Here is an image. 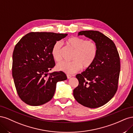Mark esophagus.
Returning a JSON list of instances; mask_svg holds the SVG:
<instances>
[{
  "mask_svg": "<svg viewBox=\"0 0 133 133\" xmlns=\"http://www.w3.org/2000/svg\"><path fill=\"white\" fill-rule=\"evenodd\" d=\"M66 76H67V78H68V79H70V78L71 77V75L67 74V75H66Z\"/></svg>",
  "mask_w": 133,
  "mask_h": 133,
  "instance_id": "esophagus-1",
  "label": "esophagus"
}]
</instances>
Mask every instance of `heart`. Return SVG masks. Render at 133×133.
<instances>
[{"mask_svg":"<svg viewBox=\"0 0 133 133\" xmlns=\"http://www.w3.org/2000/svg\"><path fill=\"white\" fill-rule=\"evenodd\" d=\"M66 44L74 50L71 62H62L58 63L57 70L68 74L76 73L82 69H87L93 63L97 55L98 49L95 43L92 40H85L83 38L73 37L67 39ZM62 43L56 42L51 49V55L56 62L62 59Z\"/></svg>","mask_w":133,"mask_h":133,"instance_id":"1","label":"heart"}]
</instances>
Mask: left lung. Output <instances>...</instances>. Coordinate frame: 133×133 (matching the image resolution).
Instances as JSON below:
<instances>
[{"mask_svg":"<svg viewBox=\"0 0 133 133\" xmlns=\"http://www.w3.org/2000/svg\"><path fill=\"white\" fill-rule=\"evenodd\" d=\"M78 35H84L93 41L98 52L91 65L76 75L79 85L74 89L73 95L82 105L96 108L110 100L117 90L119 55L114 43L98 31H81Z\"/></svg>","mask_w":133,"mask_h":133,"instance_id":"8db88e82","label":"left lung"}]
</instances>
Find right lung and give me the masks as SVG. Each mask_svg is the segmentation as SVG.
I'll list each match as a JSON object with an SVG mask.
<instances>
[{
	"instance_id": "obj_1",
	"label": "right lung",
	"mask_w": 133,
	"mask_h": 133,
	"mask_svg": "<svg viewBox=\"0 0 133 133\" xmlns=\"http://www.w3.org/2000/svg\"><path fill=\"white\" fill-rule=\"evenodd\" d=\"M68 34L31 32L20 40L13 53L12 75L18 95L31 106L48 102L54 95L57 83L67 79L63 72H48L55 66L51 55L54 44Z\"/></svg>"
}]
</instances>
